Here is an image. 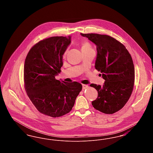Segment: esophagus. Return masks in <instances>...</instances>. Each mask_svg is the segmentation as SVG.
<instances>
[{"instance_id":"obj_1","label":"esophagus","mask_w":153,"mask_h":153,"mask_svg":"<svg viewBox=\"0 0 153 153\" xmlns=\"http://www.w3.org/2000/svg\"><path fill=\"white\" fill-rule=\"evenodd\" d=\"M88 87L87 85H85V84H82V89H87Z\"/></svg>"}]
</instances>
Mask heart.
<instances>
[{"mask_svg": "<svg viewBox=\"0 0 153 153\" xmlns=\"http://www.w3.org/2000/svg\"><path fill=\"white\" fill-rule=\"evenodd\" d=\"M81 50L82 49H91L92 46L91 44L87 41V40H82L81 42ZM65 54V53L64 54V55Z\"/></svg>", "mask_w": 153, "mask_h": 153, "instance_id": "b5f03b06", "label": "heart"}]
</instances>
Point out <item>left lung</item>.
Here are the masks:
<instances>
[{
	"label": "left lung",
	"instance_id": "left-lung-1",
	"mask_svg": "<svg viewBox=\"0 0 153 153\" xmlns=\"http://www.w3.org/2000/svg\"><path fill=\"white\" fill-rule=\"evenodd\" d=\"M96 45L95 68L105 80L103 86L91 84L98 92L92 104L95 109L112 114L122 109L133 91L135 69L130 54L123 44L107 35L82 34Z\"/></svg>",
	"mask_w": 153,
	"mask_h": 153
}]
</instances>
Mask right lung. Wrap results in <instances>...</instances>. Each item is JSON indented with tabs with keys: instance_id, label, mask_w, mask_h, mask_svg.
I'll list each match as a JSON object with an SVG mask.
<instances>
[{
	"instance_id": "add662e5",
	"label": "right lung",
	"mask_w": 153,
	"mask_h": 153,
	"mask_svg": "<svg viewBox=\"0 0 153 153\" xmlns=\"http://www.w3.org/2000/svg\"><path fill=\"white\" fill-rule=\"evenodd\" d=\"M71 36H51L39 41L30 50L24 65V87L37 110L57 117L69 113L82 90L76 81H60L62 55L71 44Z\"/></svg>"
}]
</instances>
